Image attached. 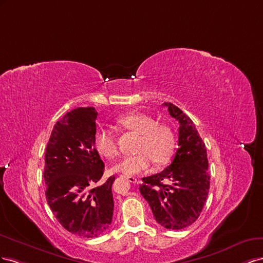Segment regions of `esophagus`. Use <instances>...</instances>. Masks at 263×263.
I'll list each match as a JSON object with an SVG mask.
<instances>
[{"label": "esophagus", "instance_id": "obj_1", "mask_svg": "<svg viewBox=\"0 0 263 263\" xmlns=\"http://www.w3.org/2000/svg\"><path fill=\"white\" fill-rule=\"evenodd\" d=\"M127 181H129L130 183H133V184H136L137 182H138V179L134 177V176H129V175H126V176H124Z\"/></svg>", "mask_w": 263, "mask_h": 263}]
</instances>
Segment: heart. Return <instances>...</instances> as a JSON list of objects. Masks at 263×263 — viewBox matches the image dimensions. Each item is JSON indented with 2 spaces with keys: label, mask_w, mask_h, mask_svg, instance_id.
I'll use <instances>...</instances> for the list:
<instances>
[{
  "label": "heart",
  "mask_w": 263,
  "mask_h": 263,
  "mask_svg": "<svg viewBox=\"0 0 263 263\" xmlns=\"http://www.w3.org/2000/svg\"><path fill=\"white\" fill-rule=\"evenodd\" d=\"M125 129L140 136L137 143V154L125 156L118 162L114 171L125 175L142 173L151 166L152 161L157 166L166 164L175 151L176 139L173 130L167 125L156 124L147 115L130 114L119 119ZM95 148L100 155L114 159L119 153L116 138L109 127L103 126L95 134Z\"/></svg>",
  "instance_id": "heart-1"
}]
</instances>
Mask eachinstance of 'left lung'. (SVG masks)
Masks as SVG:
<instances>
[{
	"instance_id": "obj_1",
	"label": "left lung",
	"mask_w": 263,
	"mask_h": 263,
	"mask_svg": "<svg viewBox=\"0 0 263 263\" xmlns=\"http://www.w3.org/2000/svg\"><path fill=\"white\" fill-rule=\"evenodd\" d=\"M163 106L179 123V147L170 166L142 178L139 190L157 223L179 230L191 226L199 217L208 196L211 176L205 143L190 117L173 103L165 102Z\"/></svg>"
}]
</instances>
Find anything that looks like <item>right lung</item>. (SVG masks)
I'll list each match as a JSON object with an SVG mask.
<instances>
[{
  "label": "right lung",
  "mask_w": 263,
  "mask_h": 263,
  "mask_svg": "<svg viewBox=\"0 0 263 263\" xmlns=\"http://www.w3.org/2000/svg\"><path fill=\"white\" fill-rule=\"evenodd\" d=\"M97 116L92 107L67 112L54 125L45 153V194L51 212L66 230L85 238L108 230L115 206V176L95 186L104 172L93 143Z\"/></svg>",
  "instance_id": "1"
}]
</instances>
